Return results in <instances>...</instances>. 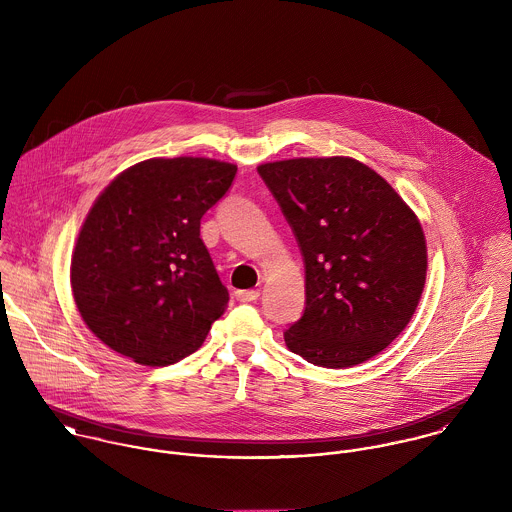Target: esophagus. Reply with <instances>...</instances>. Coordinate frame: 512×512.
<instances>
[{
	"label": "esophagus",
	"instance_id": "1",
	"mask_svg": "<svg viewBox=\"0 0 512 512\" xmlns=\"http://www.w3.org/2000/svg\"><path fill=\"white\" fill-rule=\"evenodd\" d=\"M258 295H260L258 290H238V292H236V299H238L240 303H252V301L258 299Z\"/></svg>",
	"mask_w": 512,
	"mask_h": 512
}]
</instances>
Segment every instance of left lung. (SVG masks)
Here are the masks:
<instances>
[{"label": "left lung", "instance_id": "1", "mask_svg": "<svg viewBox=\"0 0 512 512\" xmlns=\"http://www.w3.org/2000/svg\"><path fill=\"white\" fill-rule=\"evenodd\" d=\"M292 226L305 309L288 349L325 368L361 365L410 323L426 284L422 226L398 193L351 157H299L258 167Z\"/></svg>", "mask_w": 512, "mask_h": 512}]
</instances>
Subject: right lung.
Returning <instances> with one entry per match:
<instances>
[{
  "label": "right lung",
  "instance_id": "right-lung-1",
  "mask_svg": "<svg viewBox=\"0 0 512 512\" xmlns=\"http://www.w3.org/2000/svg\"><path fill=\"white\" fill-rule=\"evenodd\" d=\"M236 165L147 159L118 175L84 220L71 262L76 307L112 351L167 366L195 353L228 292L201 240V219Z\"/></svg>",
  "mask_w": 512,
  "mask_h": 512
}]
</instances>
